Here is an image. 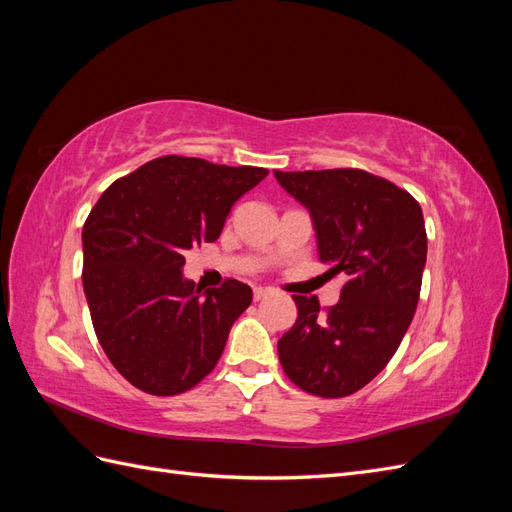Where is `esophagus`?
<instances>
[{
	"label": "esophagus",
	"mask_w": 512,
	"mask_h": 512,
	"mask_svg": "<svg viewBox=\"0 0 512 512\" xmlns=\"http://www.w3.org/2000/svg\"><path fill=\"white\" fill-rule=\"evenodd\" d=\"M271 290L269 288H254V301H260V299H265L267 297V294H269Z\"/></svg>",
	"instance_id": "1"
}]
</instances>
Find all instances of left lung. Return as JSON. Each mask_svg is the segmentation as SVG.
Returning <instances> with one entry per match:
<instances>
[{"mask_svg": "<svg viewBox=\"0 0 512 512\" xmlns=\"http://www.w3.org/2000/svg\"><path fill=\"white\" fill-rule=\"evenodd\" d=\"M273 173L312 213L324 275L348 277L333 307L292 294L299 314L277 342L280 363L299 389L348 397L391 361L416 312L427 260L421 205L361 168Z\"/></svg>", "mask_w": 512, "mask_h": 512, "instance_id": "obj_1", "label": "left lung"}]
</instances>
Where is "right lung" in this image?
Segmentation results:
<instances>
[{
	"label": "right lung",
	"mask_w": 512,
	"mask_h": 512,
	"mask_svg": "<svg viewBox=\"0 0 512 512\" xmlns=\"http://www.w3.org/2000/svg\"><path fill=\"white\" fill-rule=\"evenodd\" d=\"M269 175L162 156L108 185L83 226V288L108 361L136 389L168 397L218 365L252 288L226 280L200 297L185 252L220 237L230 207Z\"/></svg>",
	"instance_id": "obj_1"
}]
</instances>
